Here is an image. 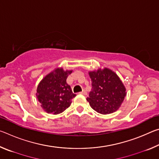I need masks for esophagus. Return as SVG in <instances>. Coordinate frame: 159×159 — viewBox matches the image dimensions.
I'll use <instances>...</instances> for the list:
<instances>
[{
  "label": "esophagus",
  "instance_id": "34e87169",
  "mask_svg": "<svg viewBox=\"0 0 159 159\" xmlns=\"http://www.w3.org/2000/svg\"><path fill=\"white\" fill-rule=\"evenodd\" d=\"M80 94H82V95H87V92H86V91H85V90H83L82 92H80Z\"/></svg>",
  "mask_w": 159,
  "mask_h": 159
}]
</instances>
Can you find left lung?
<instances>
[{
  "instance_id": "1",
  "label": "left lung",
  "mask_w": 159,
  "mask_h": 159,
  "mask_svg": "<svg viewBox=\"0 0 159 159\" xmlns=\"http://www.w3.org/2000/svg\"><path fill=\"white\" fill-rule=\"evenodd\" d=\"M89 75L92 89L87 101L90 107L102 114L117 111L126 95L125 88L119 77L107 68L90 71Z\"/></svg>"
}]
</instances>
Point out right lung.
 <instances>
[{"instance_id":"obj_1","label":"right lung","mask_w":159,"mask_h":159,"mask_svg":"<svg viewBox=\"0 0 159 159\" xmlns=\"http://www.w3.org/2000/svg\"><path fill=\"white\" fill-rule=\"evenodd\" d=\"M72 71L55 69L43 79L38 85L36 97L44 111L48 114H58L63 112L71 104L76 97L66 83L68 75Z\"/></svg>"}]
</instances>
